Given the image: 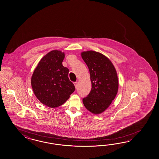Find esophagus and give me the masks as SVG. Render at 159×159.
<instances>
[{
	"instance_id": "obj_1",
	"label": "esophagus",
	"mask_w": 159,
	"mask_h": 159,
	"mask_svg": "<svg viewBox=\"0 0 159 159\" xmlns=\"http://www.w3.org/2000/svg\"><path fill=\"white\" fill-rule=\"evenodd\" d=\"M74 85H75V88L77 89V87H78V82H77V81H75V82H74Z\"/></svg>"
}]
</instances>
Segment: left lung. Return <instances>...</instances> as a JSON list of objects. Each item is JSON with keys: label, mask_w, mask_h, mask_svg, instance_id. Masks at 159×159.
Returning a JSON list of instances; mask_svg holds the SVG:
<instances>
[{"label": "left lung", "mask_w": 159, "mask_h": 159, "mask_svg": "<svg viewBox=\"0 0 159 159\" xmlns=\"http://www.w3.org/2000/svg\"><path fill=\"white\" fill-rule=\"evenodd\" d=\"M81 57L89 69L92 88L83 99L85 108L99 114L108 108L116 98L118 79L112 62L105 55L93 51L83 52Z\"/></svg>", "instance_id": "obj_1"}]
</instances>
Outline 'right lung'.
<instances>
[{"mask_svg": "<svg viewBox=\"0 0 159 159\" xmlns=\"http://www.w3.org/2000/svg\"><path fill=\"white\" fill-rule=\"evenodd\" d=\"M64 57V53L61 51L49 52L40 60L31 77L35 97L52 108L62 105L75 90L68 78L69 70L62 66Z\"/></svg>", "mask_w": 159, "mask_h": 159, "instance_id": "add662e5", "label": "right lung"}]
</instances>
